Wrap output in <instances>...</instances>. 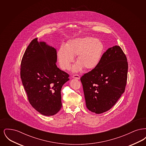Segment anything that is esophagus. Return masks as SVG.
Here are the masks:
<instances>
[{
    "label": "esophagus",
    "mask_w": 146,
    "mask_h": 146,
    "mask_svg": "<svg viewBox=\"0 0 146 146\" xmlns=\"http://www.w3.org/2000/svg\"><path fill=\"white\" fill-rule=\"evenodd\" d=\"M72 78H74V79H80V76L79 75H78V74H74L72 76Z\"/></svg>",
    "instance_id": "esophagus-1"
}]
</instances>
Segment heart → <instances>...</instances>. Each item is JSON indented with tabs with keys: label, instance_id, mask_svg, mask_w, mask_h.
Instances as JSON below:
<instances>
[{
	"label": "heart",
	"instance_id": "obj_1",
	"mask_svg": "<svg viewBox=\"0 0 146 146\" xmlns=\"http://www.w3.org/2000/svg\"><path fill=\"white\" fill-rule=\"evenodd\" d=\"M104 50V45L100 40L87 36L70 40L66 46L61 45L57 50V57L62 70L70 69L75 56L78 62L73 68L74 72H79L84 67L93 70L100 62Z\"/></svg>",
	"mask_w": 146,
	"mask_h": 146
}]
</instances>
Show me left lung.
<instances>
[{
	"mask_svg": "<svg viewBox=\"0 0 146 146\" xmlns=\"http://www.w3.org/2000/svg\"><path fill=\"white\" fill-rule=\"evenodd\" d=\"M128 63L121 48L107 50L97 67L81 77L88 109L96 114L110 110L124 92Z\"/></svg>",
	"mask_w": 146,
	"mask_h": 146,
	"instance_id": "obj_1",
	"label": "left lung"
}]
</instances>
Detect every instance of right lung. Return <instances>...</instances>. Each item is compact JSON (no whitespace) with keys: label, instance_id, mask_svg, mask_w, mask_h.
Here are the masks:
<instances>
[{"label":"right lung","instance_id":"right-lung-1","mask_svg":"<svg viewBox=\"0 0 146 146\" xmlns=\"http://www.w3.org/2000/svg\"><path fill=\"white\" fill-rule=\"evenodd\" d=\"M56 50L35 38L23 56L20 76L30 104L46 116L54 115L62 107L61 91L69 74L56 66Z\"/></svg>","mask_w":146,"mask_h":146}]
</instances>
